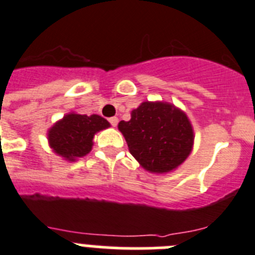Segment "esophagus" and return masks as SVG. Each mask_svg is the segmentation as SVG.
<instances>
[{
	"instance_id": "esophagus-1",
	"label": "esophagus",
	"mask_w": 255,
	"mask_h": 255,
	"mask_svg": "<svg viewBox=\"0 0 255 255\" xmlns=\"http://www.w3.org/2000/svg\"><path fill=\"white\" fill-rule=\"evenodd\" d=\"M108 121H110V124H111L112 126H116L117 123H119V119H117L116 116L111 117V119H108Z\"/></svg>"
}]
</instances>
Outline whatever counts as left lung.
<instances>
[{"instance_id":"8db88e82","label":"left lung","mask_w":255,"mask_h":255,"mask_svg":"<svg viewBox=\"0 0 255 255\" xmlns=\"http://www.w3.org/2000/svg\"><path fill=\"white\" fill-rule=\"evenodd\" d=\"M120 121L129 152L150 173H168L181 166L194 147V129L188 115L164 101H145Z\"/></svg>"}]
</instances>
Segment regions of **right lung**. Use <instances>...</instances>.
Here are the masks:
<instances>
[{
  "label": "right lung",
  "instance_id": "1",
  "mask_svg": "<svg viewBox=\"0 0 255 255\" xmlns=\"http://www.w3.org/2000/svg\"><path fill=\"white\" fill-rule=\"evenodd\" d=\"M110 123L100 115L69 112L56 121L47 131L48 145L65 161L75 162L91 152L97 132L110 128Z\"/></svg>",
  "mask_w": 255,
  "mask_h": 255
}]
</instances>
